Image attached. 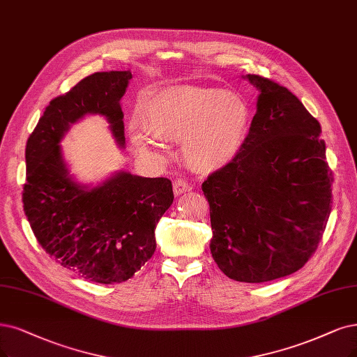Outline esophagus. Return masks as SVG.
<instances>
[{
	"instance_id": "1",
	"label": "esophagus",
	"mask_w": 357,
	"mask_h": 357,
	"mask_svg": "<svg viewBox=\"0 0 357 357\" xmlns=\"http://www.w3.org/2000/svg\"><path fill=\"white\" fill-rule=\"evenodd\" d=\"M191 190H192L191 183L185 182L183 179H176V181L174 182V192H175L176 197H178V195H182V194H185V192H188V191H191Z\"/></svg>"
}]
</instances>
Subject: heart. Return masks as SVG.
Returning <instances> with one entry per match:
<instances>
[{"label": "heart", "mask_w": 357, "mask_h": 357, "mask_svg": "<svg viewBox=\"0 0 357 357\" xmlns=\"http://www.w3.org/2000/svg\"><path fill=\"white\" fill-rule=\"evenodd\" d=\"M250 121L245 101L218 88L174 86L141 105L144 130L135 126L134 147L154 160H165L163 141L182 138V158L192 170L213 174L231 165L243 150Z\"/></svg>", "instance_id": "obj_1"}]
</instances>
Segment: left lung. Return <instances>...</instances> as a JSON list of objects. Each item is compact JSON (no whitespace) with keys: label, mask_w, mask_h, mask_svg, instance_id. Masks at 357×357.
Here are the masks:
<instances>
[{"label":"left lung","mask_w":357,"mask_h":357,"mask_svg":"<svg viewBox=\"0 0 357 357\" xmlns=\"http://www.w3.org/2000/svg\"><path fill=\"white\" fill-rule=\"evenodd\" d=\"M256 114L235 160L203 182L219 269L240 282L294 273L314 253L333 203L321 125L285 86L245 75Z\"/></svg>","instance_id":"8db88e82"}]
</instances>
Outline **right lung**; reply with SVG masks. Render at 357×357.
<instances>
[{"mask_svg": "<svg viewBox=\"0 0 357 357\" xmlns=\"http://www.w3.org/2000/svg\"><path fill=\"white\" fill-rule=\"evenodd\" d=\"M132 73L97 72L50 102L26 144L23 210L38 243L66 269L98 284L123 282L155 250V227L174 203L167 178L116 170L97 183L70 175L61 141L85 116L105 117L125 149L121 100Z\"/></svg>", "mask_w": 357, "mask_h": 357, "instance_id": "add662e5", "label": "right lung"}]
</instances>
